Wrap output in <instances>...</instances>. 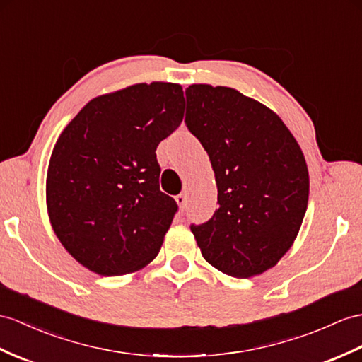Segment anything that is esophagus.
Here are the masks:
<instances>
[{"instance_id":"1","label":"esophagus","mask_w":362,"mask_h":362,"mask_svg":"<svg viewBox=\"0 0 362 362\" xmlns=\"http://www.w3.org/2000/svg\"><path fill=\"white\" fill-rule=\"evenodd\" d=\"M175 201H176V204L180 206V209L184 210V207H186V204H187V193L182 192V193H180V195H176Z\"/></svg>"}]
</instances>
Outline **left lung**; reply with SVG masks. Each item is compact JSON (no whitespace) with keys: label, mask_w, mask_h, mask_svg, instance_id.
<instances>
[{"label":"left lung","mask_w":362,"mask_h":362,"mask_svg":"<svg viewBox=\"0 0 362 362\" xmlns=\"http://www.w3.org/2000/svg\"><path fill=\"white\" fill-rule=\"evenodd\" d=\"M186 96V124L210 158L219 202L192 233L219 272L261 275L301 228L308 202L304 153L275 112L232 87L192 84Z\"/></svg>","instance_id":"1"}]
</instances>
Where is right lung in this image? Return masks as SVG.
Masks as SVG:
<instances>
[{"mask_svg":"<svg viewBox=\"0 0 362 362\" xmlns=\"http://www.w3.org/2000/svg\"><path fill=\"white\" fill-rule=\"evenodd\" d=\"M180 84L138 83L90 100L58 136L46 176L52 228L93 273L117 276L151 264L176 202L160 190L156 147L181 124Z\"/></svg>","mask_w":362,"mask_h":362,"instance_id":"1","label":"right lung"}]
</instances>
